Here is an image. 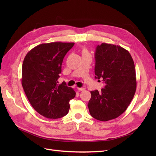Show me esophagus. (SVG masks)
I'll use <instances>...</instances> for the list:
<instances>
[{
    "label": "esophagus",
    "instance_id": "esophagus-1",
    "mask_svg": "<svg viewBox=\"0 0 156 156\" xmlns=\"http://www.w3.org/2000/svg\"><path fill=\"white\" fill-rule=\"evenodd\" d=\"M78 90L80 91H84L85 89L84 88H78Z\"/></svg>",
    "mask_w": 156,
    "mask_h": 156
}]
</instances>
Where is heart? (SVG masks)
Instances as JSON below:
<instances>
[{"instance_id": "1", "label": "heart", "mask_w": 156, "mask_h": 156, "mask_svg": "<svg viewBox=\"0 0 156 156\" xmlns=\"http://www.w3.org/2000/svg\"><path fill=\"white\" fill-rule=\"evenodd\" d=\"M81 54H82V55H85V54H89L88 51L87 50L86 48H83L82 51H81Z\"/></svg>"}]
</instances>
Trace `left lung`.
<instances>
[{
    "label": "left lung",
    "instance_id": "8db88e82",
    "mask_svg": "<svg viewBox=\"0 0 156 156\" xmlns=\"http://www.w3.org/2000/svg\"><path fill=\"white\" fill-rule=\"evenodd\" d=\"M95 78L105 83L101 91H91L88 107L95 119L107 121L123 113L133 99L136 81L135 64L128 51L103 43L95 53Z\"/></svg>",
    "mask_w": 156,
    "mask_h": 156
}]
</instances>
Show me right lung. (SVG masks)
<instances>
[{
    "mask_svg": "<svg viewBox=\"0 0 156 156\" xmlns=\"http://www.w3.org/2000/svg\"><path fill=\"white\" fill-rule=\"evenodd\" d=\"M75 43L55 42L40 44L28 52L22 66L21 83L34 109L49 119L62 118L68 114L69 101L76 92L65 82L57 80L66 54Z\"/></svg>",
    "mask_w": 156,
    "mask_h": 156,
    "instance_id": "obj_1",
    "label": "right lung"
}]
</instances>
